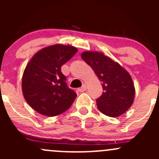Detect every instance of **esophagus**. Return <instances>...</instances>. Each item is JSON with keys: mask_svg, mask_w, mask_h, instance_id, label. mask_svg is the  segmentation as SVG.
<instances>
[{"mask_svg": "<svg viewBox=\"0 0 159 159\" xmlns=\"http://www.w3.org/2000/svg\"><path fill=\"white\" fill-rule=\"evenodd\" d=\"M86 89H87V84H83L82 86L80 89H78V91H80V92H84V91H86Z\"/></svg>", "mask_w": 159, "mask_h": 159, "instance_id": "obj_1", "label": "esophagus"}]
</instances>
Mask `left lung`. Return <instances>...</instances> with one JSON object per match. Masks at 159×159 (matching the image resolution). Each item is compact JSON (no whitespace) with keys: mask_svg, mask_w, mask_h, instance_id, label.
Instances as JSON below:
<instances>
[{"mask_svg":"<svg viewBox=\"0 0 159 159\" xmlns=\"http://www.w3.org/2000/svg\"><path fill=\"white\" fill-rule=\"evenodd\" d=\"M81 57L102 81L104 92L96 100L98 109L113 118L127 111L132 105L135 94L129 72L99 51H84Z\"/></svg>","mask_w":159,"mask_h":159,"instance_id":"obj_1","label":"left lung"}]
</instances>
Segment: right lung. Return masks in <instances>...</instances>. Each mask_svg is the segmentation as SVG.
<instances>
[{
    "label": "right lung",
    "instance_id": "1",
    "mask_svg": "<svg viewBox=\"0 0 159 159\" xmlns=\"http://www.w3.org/2000/svg\"><path fill=\"white\" fill-rule=\"evenodd\" d=\"M77 51L74 46L53 44L38 51L27 65L22 92L28 105L41 115H61L73 104L77 94L67 86L61 68Z\"/></svg>",
    "mask_w": 159,
    "mask_h": 159
}]
</instances>
